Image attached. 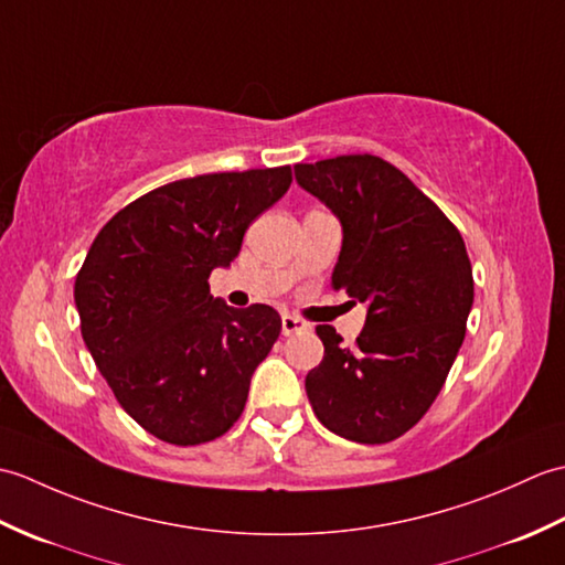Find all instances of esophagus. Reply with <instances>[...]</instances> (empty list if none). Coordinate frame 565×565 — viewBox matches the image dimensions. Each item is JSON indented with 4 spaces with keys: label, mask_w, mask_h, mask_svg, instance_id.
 <instances>
[{
    "label": "esophagus",
    "mask_w": 565,
    "mask_h": 565,
    "mask_svg": "<svg viewBox=\"0 0 565 565\" xmlns=\"http://www.w3.org/2000/svg\"><path fill=\"white\" fill-rule=\"evenodd\" d=\"M306 330H310L308 322L298 320L294 316H284L281 318V332L286 334V338H289V334H296V332H306Z\"/></svg>",
    "instance_id": "34e87169"
}]
</instances>
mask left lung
Masks as SVG:
<instances>
[{"instance_id": "obj_1", "label": "left lung", "mask_w": 565, "mask_h": 565, "mask_svg": "<svg viewBox=\"0 0 565 565\" xmlns=\"http://www.w3.org/2000/svg\"><path fill=\"white\" fill-rule=\"evenodd\" d=\"M294 172L342 225L332 289L366 306L352 350L334 328H316L326 356L308 371V401L334 435L393 441L435 403L463 342L473 306L463 237L411 179L374 154H340Z\"/></svg>"}]
</instances>
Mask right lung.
Listing matches in <instances>:
<instances>
[{"mask_svg":"<svg viewBox=\"0 0 565 565\" xmlns=\"http://www.w3.org/2000/svg\"><path fill=\"white\" fill-rule=\"evenodd\" d=\"M289 186L291 167L179 179L94 237L75 281L82 338L116 401L158 439L194 447L243 415L281 318L225 306L209 276L231 267L249 223Z\"/></svg>","mask_w":565,"mask_h":565,"instance_id":"1","label":"right lung"}]
</instances>
